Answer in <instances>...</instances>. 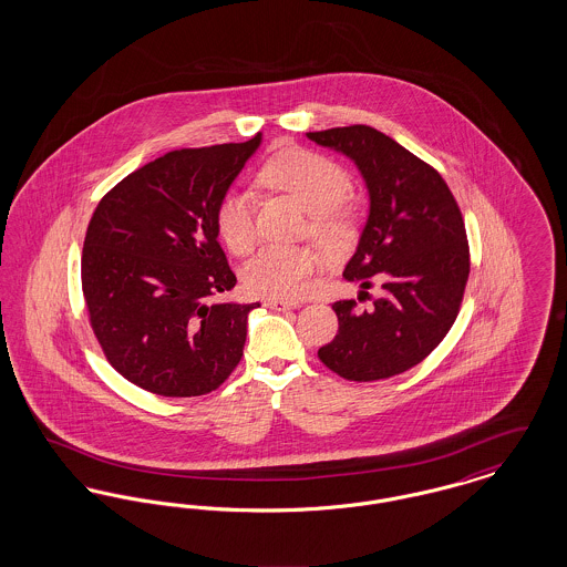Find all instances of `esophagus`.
Segmentation results:
<instances>
[{
    "instance_id": "1",
    "label": "esophagus",
    "mask_w": 567,
    "mask_h": 567,
    "mask_svg": "<svg viewBox=\"0 0 567 567\" xmlns=\"http://www.w3.org/2000/svg\"><path fill=\"white\" fill-rule=\"evenodd\" d=\"M266 306L271 310H278V312H285V310H296L299 308L297 301H285V299H266Z\"/></svg>"
}]
</instances>
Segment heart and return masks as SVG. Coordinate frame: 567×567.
<instances>
[{
  "label": "heart",
  "instance_id": "obj_1",
  "mask_svg": "<svg viewBox=\"0 0 567 567\" xmlns=\"http://www.w3.org/2000/svg\"><path fill=\"white\" fill-rule=\"evenodd\" d=\"M264 181L287 190L312 213V229L333 236L344 225L342 204L349 199V172L319 153L289 148L271 157L261 169ZM216 231L234 252L244 255L257 240L255 197L246 189L227 190L216 206ZM321 257L312 248L291 244H264L244 266L243 282L248 293L276 299L306 296Z\"/></svg>",
  "mask_w": 567,
  "mask_h": 567
}]
</instances>
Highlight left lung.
Segmentation results:
<instances>
[{"instance_id": "8db88e82", "label": "left lung", "mask_w": 567, "mask_h": 567, "mask_svg": "<svg viewBox=\"0 0 567 567\" xmlns=\"http://www.w3.org/2000/svg\"><path fill=\"white\" fill-rule=\"evenodd\" d=\"M361 172L370 215L344 278L382 296L370 310L336 301L338 336L319 359L338 377L370 382L421 363L457 319L470 274L463 216L444 178L393 137L368 125L310 132ZM363 293V291H361Z\"/></svg>"}]
</instances>
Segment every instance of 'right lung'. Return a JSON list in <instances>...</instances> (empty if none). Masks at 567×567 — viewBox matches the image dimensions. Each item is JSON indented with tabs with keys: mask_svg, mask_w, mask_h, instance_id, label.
I'll return each instance as SVG.
<instances>
[{
	"mask_svg": "<svg viewBox=\"0 0 567 567\" xmlns=\"http://www.w3.org/2000/svg\"><path fill=\"white\" fill-rule=\"evenodd\" d=\"M261 144L172 151L109 190L82 248V293L110 365L163 398L218 389L243 359L259 303H210L236 287L216 206Z\"/></svg>",
	"mask_w": 567,
	"mask_h": 567,
	"instance_id": "1",
	"label": "right lung"
}]
</instances>
